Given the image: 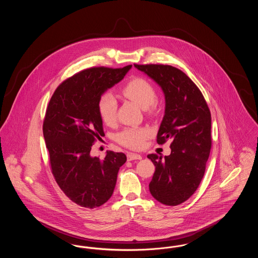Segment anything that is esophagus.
Instances as JSON below:
<instances>
[{
    "label": "esophagus",
    "instance_id": "1",
    "mask_svg": "<svg viewBox=\"0 0 258 258\" xmlns=\"http://www.w3.org/2000/svg\"><path fill=\"white\" fill-rule=\"evenodd\" d=\"M141 159H142V157L138 154H135V153L127 154V160H141Z\"/></svg>",
    "mask_w": 258,
    "mask_h": 258
}]
</instances>
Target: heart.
I'll use <instances>...</instances> for the list:
<instances>
[{"label": "heart", "instance_id": "obj_1", "mask_svg": "<svg viewBox=\"0 0 258 258\" xmlns=\"http://www.w3.org/2000/svg\"><path fill=\"white\" fill-rule=\"evenodd\" d=\"M122 94L143 109L152 112L156 109L157 94L153 85L144 78L135 77L130 80L122 89ZM98 112L101 120L106 124H113L116 121L117 101L110 93L101 95L98 99ZM151 130L146 126L126 127L121 132L117 140L124 147L137 150L144 146L145 140L151 135Z\"/></svg>", "mask_w": 258, "mask_h": 258}]
</instances>
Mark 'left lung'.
Here are the masks:
<instances>
[{
  "mask_svg": "<svg viewBox=\"0 0 258 258\" xmlns=\"http://www.w3.org/2000/svg\"><path fill=\"white\" fill-rule=\"evenodd\" d=\"M135 67L157 82L165 97L157 142L172 139L169 156H147L156 166L149 189L160 203L176 206L196 192L204 176L212 146L210 109L198 87L179 69L153 63Z\"/></svg>",
  "mask_w": 258,
  "mask_h": 258,
  "instance_id": "obj_1",
  "label": "left lung"
}]
</instances>
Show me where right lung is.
Instances as JSON below:
<instances>
[{
    "label": "right lung",
    "mask_w": 258,
    "mask_h": 258,
    "mask_svg": "<svg viewBox=\"0 0 258 258\" xmlns=\"http://www.w3.org/2000/svg\"><path fill=\"white\" fill-rule=\"evenodd\" d=\"M132 67L84 70L61 82L48 103L42 130L51 171L63 194L81 207L97 208L110 198L126 161L123 153L108 151L101 160L90 152L104 135L98 99Z\"/></svg>",
    "instance_id": "obj_1"
}]
</instances>
